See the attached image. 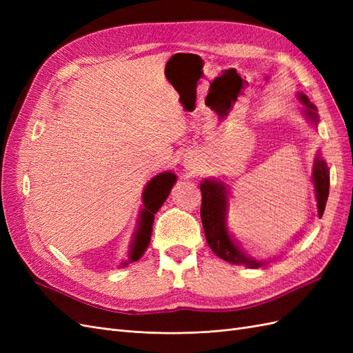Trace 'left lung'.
<instances>
[{
	"label": "left lung",
	"instance_id": "obj_1",
	"mask_svg": "<svg viewBox=\"0 0 353 353\" xmlns=\"http://www.w3.org/2000/svg\"><path fill=\"white\" fill-rule=\"evenodd\" d=\"M301 100L306 105V114L309 119L318 122L316 109L315 105L309 103L306 95L301 94ZM314 184L316 191V200H318V215L323 216L325 203L328 199V190H330V170L327 163L321 157L315 160L314 166ZM201 190V206H200V216L203 230H205L206 241L209 248L221 259L227 261L230 263L243 265L245 268H258L263 263L259 261H254L249 256L240 252L234 241L231 240L230 234L225 225V212H227V193L225 187L216 181H203L200 184Z\"/></svg>",
	"mask_w": 353,
	"mask_h": 353
}]
</instances>
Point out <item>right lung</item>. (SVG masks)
Here are the masks:
<instances>
[{"label":"right lung","mask_w":353,"mask_h":353,"mask_svg":"<svg viewBox=\"0 0 353 353\" xmlns=\"http://www.w3.org/2000/svg\"><path fill=\"white\" fill-rule=\"evenodd\" d=\"M176 176L172 172H163L156 175L150 183L147 184L143 201L144 209L141 212L140 225H138V231L135 234V240L132 243L131 256L130 261H138L145 252L148 243H150L152 236V227L154 221V213L163 205V201L168 199L170 188L175 184Z\"/></svg>","instance_id":"add662e5"}]
</instances>
